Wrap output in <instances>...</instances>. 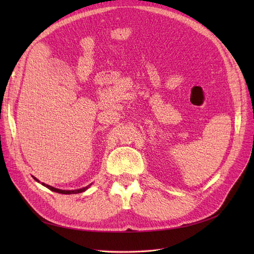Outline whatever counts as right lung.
Returning <instances> with one entry per match:
<instances>
[{
    "label": "right lung",
    "mask_w": 254,
    "mask_h": 254,
    "mask_svg": "<svg viewBox=\"0 0 254 254\" xmlns=\"http://www.w3.org/2000/svg\"><path fill=\"white\" fill-rule=\"evenodd\" d=\"M33 178L37 181V182H40L39 180H38L37 178H35V177L33 176ZM41 184L42 186H44L45 188H48L49 190H53V191H56V193H59V194H64V195H70V194H78V193H82V191H84V190H87L91 186H92V183L91 184H89L88 187H84V188H82V189H78V190H59V189H56V188H53V187H51V186H49V184H45V183H43V182H41Z\"/></svg>",
    "instance_id": "right-lung-1"
}]
</instances>
